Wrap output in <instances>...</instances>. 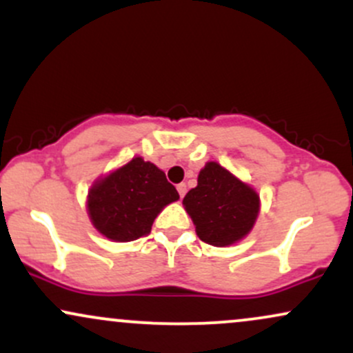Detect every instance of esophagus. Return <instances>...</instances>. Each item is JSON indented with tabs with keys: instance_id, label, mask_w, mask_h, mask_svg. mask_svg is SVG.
Segmentation results:
<instances>
[{
	"instance_id": "1",
	"label": "esophagus",
	"mask_w": 353,
	"mask_h": 353,
	"mask_svg": "<svg viewBox=\"0 0 353 353\" xmlns=\"http://www.w3.org/2000/svg\"><path fill=\"white\" fill-rule=\"evenodd\" d=\"M177 192H179V196H181V197H184V196H185V192H188V185H185L184 182H182V184L177 185Z\"/></svg>"
}]
</instances>
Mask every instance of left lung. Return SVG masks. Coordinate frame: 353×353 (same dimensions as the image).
Masks as SVG:
<instances>
[{
  "label": "left lung",
  "instance_id": "1",
  "mask_svg": "<svg viewBox=\"0 0 353 353\" xmlns=\"http://www.w3.org/2000/svg\"><path fill=\"white\" fill-rule=\"evenodd\" d=\"M182 204L201 241L216 247L245 237L259 214L257 192L217 163L205 164Z\"/></svg>",
  "mask_w": 353,
  "mask_h": 353
}]
</instances>
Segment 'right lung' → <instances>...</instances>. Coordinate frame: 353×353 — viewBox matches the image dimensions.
<instances>
[{"mask_svg":"<svg viewBox=\"0 0 353 353\" xmlns=\"http://www.w3.org/2000/svg\"><path fill=\"white\" fill-rule=\"evenodd\" d=\"M177 199L179 194L161 169L134 157L92 185L88 210L103 236L129 242L148 236L157 214Z\"/></svg>","mask_w":353,"mask_h":353,"instance_id":"obj_1","label":"right lung"}]
</instances>
